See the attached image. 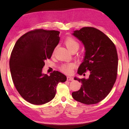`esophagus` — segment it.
<instances>
[{
    "instance_id": "1",
    "label": "esophagus",
    "mask_w": 129,
    "mask_h": 129,
    "mask_svg": "<svg viewBox=\"0 0 129 129\" xmlns=\"http://www.w3.org/2000/svg\"><path fill=\"white\" fill-rule=\"evenodd\" d=\"M74 80L73 78L70 77V76H67V80L68 81H73Z\"/></svg>"
}]
</instances>
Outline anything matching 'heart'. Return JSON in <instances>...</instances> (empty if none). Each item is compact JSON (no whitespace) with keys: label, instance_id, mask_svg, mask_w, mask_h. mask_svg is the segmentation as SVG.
<instances>
[{"label":"heart","instance_id":"obj_1","mask_svg":"<svg viewBox=\"0 0 129 129\" xmlns=\"http://www.w3.org/2000/svg\"><path fill=\"white\" fill-rule=\"evenodd\" d=\"M64 44L65 46H67L68 50L70 52L73 50H78L79 48V44L74 39L72 38H67L65 39ZM75 64L74 63H68V64H65L62 65L60 68V70L62 72L65 74H71L73 72V70L74 68L75 67Z\"/></svg>","mask_w":129,"mask_h":129}]
</instances>
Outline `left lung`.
Returning a JSON list of instances; mask_svg holds the SVG:
<instances>
[{
	"label": "left lung",
	"instance_id": "obj_1",
	"mask_svg": "<svg viewBox=\"0 0 129 129\" xmlns=\"http://www.w3.org/2000/svg\"><path fill=\"white\" fill-rule=\"evenodd\" d=\"M73 35L81 41L85 49L78 74L85 75L90 71V75L87 79L74 78L82 85L80 90L72 92V96L86 105L97 104L107 96L116 80L118 56L115 45L102 31L92 27H84Z\"/></svg>",
	"mask_w": 129,
	"mask_h": 129
}]
</instances>
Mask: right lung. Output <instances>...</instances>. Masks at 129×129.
Segmentation results:
<instances>
[{"instance_id":"right-lung-1","label":"right lung","mask_w":129,"mask_h":129,"mask_svg":"<svg viewBox=\"0 0 129 129\" xmlns=\"http://www.w3.org/2000/svg\"><path fill=\"white\" fill-rule=\"evenodd\" d=\"M59 31L35 29L22 35L14 46L9 60L13 83L24 100L42 105L53 100L59 83L67 76L57 71L42 73L45 60L50 59L60 40Z\"/></svg>"}]
</instances>
